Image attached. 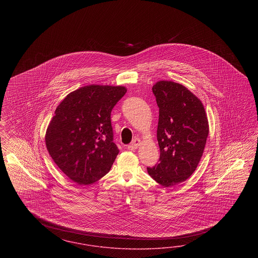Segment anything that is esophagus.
Returning <instances> with one entry per match:
<instances>
[{"mask_svg":"<svg viewBox=\"0 0 258 258\" xmlns=\"http://www.w3.org/2000/svg\"><path fill=\"white\" fill-rule=\"evenodd\" d=\"M141 140L138 138H135L134 140L131 143V145L127 147V149L130 150H134V149H138L140 147Z\"/></svg>","mask_w":258,"mask_h":258,"instance_id":"esophagus-1","label":"esophagus"}]
</instances>
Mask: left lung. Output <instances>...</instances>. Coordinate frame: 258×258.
<instances>
[{"instance_id":"1","label":"left lung","mask_w":258,"mask_h":258,"mask_svg":"<svg viewBox=\"0 0 258 258\" xmlns=\"http://www.w3.org/2000/svg\"><path fill=\"white\" fill-rule=\"evenodd\" d=\"M159 107L160 163L149 176L164 187L187 180L203 156L209 124L202 101L186 87L161 80L152 87Z\"/></svg>"}]
</instances>
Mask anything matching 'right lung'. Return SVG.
<instances>
[{"label":"right lung","mask_w":258,"mask_h":258,"mask_svg":"<svg viewBox=\"0 0 258 258\" xmlns=\"http://www.w3.org/2000/svg\"><path fill=\"white\" fill-rule=\"evenodd\" d=\"M125 93L124 86L88 85L70 93L55 109L45 134L47 150L79 185L94 183L110 170L119 153L110 112Z\"/></svg>","instance_id":"obj_1"}]
</instances>
